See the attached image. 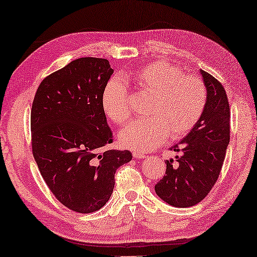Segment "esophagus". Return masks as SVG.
I'll use <instances>...</instances> for the list:
<instances>
[{"mask_svg": "<svg viewBox=\"0 0 257 257\" xmlns=\"http://www.w3.org/2000/svg\"><path fill=\"white\" fill-rule=\"evenodd\" d=\"M133 156H134V158H136V159H145V158H148L144 153L138 152V151H136V152H134Z\"/></svg>", "mask_w": 257, "mask_h": 257, "instance_id": "1", "label": "esophagus"}]
</instances>
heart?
Instances as JSON below:
<instances>
[{
  "label": "heart",
  "instance_id": "heart-1",
  "mask_svg": "<svg viewBox=\"0 0 257 257\" xmlns=\"http://www.w3.org/2000/svg\"><path fill=\"white\" fill-rule=\"evenodd\" d=\"M129 79L141 91L153 96L145 112L149 119L128 123L119 134L120 144L134 151H150L166 137L181 140L200 119L207 101L205 84L199 77L185 75L176 65L156 62L138 68ZM101 106L115 123H123L130 114L125 85L113 79L104 88Z\"/></svg>",
  "mask_w": 257,
  "mask_h": 257
}]
</instances>
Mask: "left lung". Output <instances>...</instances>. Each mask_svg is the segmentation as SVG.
Returning <instances> with one entry per match:
<instances>
[{
  "label": "left lung",
  "mask_w": 257,
  "mask_h": 257,
  "mask_svg": "<svg viewBox=\"0 0 257 257\" xmlns=\"http://www.w3.org/2000/svg\"><path fill=\"white\" fill-rule=\"evenodd\" d=\"M207 90L203 113L193 129L170 151L182 152L166 160L165 176L154 190L170 206L186 208L200 202L216 183L230 142V106L223 85L200 70Z\"/></svg>",
  "instance_id": "1"
}]
</instances>
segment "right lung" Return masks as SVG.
<instances>
[{
  "label": "right lung",
  "instance_id": "1",
  "mask_svg": "<svg viewBox=\"0 0 257 257\" xmlns=\"http://www.w3.org/2000/svg\"><path fill=\"white\" fill-rule=\"evenodd\" d=\"M113 74L107 59L84 57L44 79L31 111L32 149L44 182L68 209L89 214L108 201L129 151L113 142L101 95Z\"/></svg>",
  "mask_w": 257,
  "mask_h": 257
}]
</instances>
